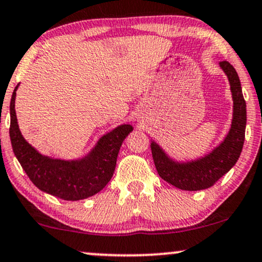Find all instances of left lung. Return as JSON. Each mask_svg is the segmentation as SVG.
I'll return each mask as SVG.
<instances>
[{"label": "left lung", "instance_id": "left-lung-1", "mask_svg": "<svg viewBox=\"0 0 262 262\" xmlns=\"http://www.w3.org/2000/svg\"><path fill=\"white\" fill-rule=\"evenodd\" d=\"M220 67L228 77L233 97V119L225 141L208 156L187 163H176L166 156L156 142L150 144L151 156L159 176L179 189L202 190L214 186L234 166L243 149L247 104L242 93L239 77L227 60L220 62Z\"/></svg>", "mask_w": 262, "mask_h": 262}]
</instances>
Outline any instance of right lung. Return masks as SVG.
Here are the masks:
<instances>
[{"mask_svg": "<svg viewBox=\"0 0 262 262\" xmlns=\"http://www.w3.org/2000/svg\"><path fill=\"white\" fill-rule=\"evenodd\" d=\"M11 99V137L13 151L29 179L38 189L64 200H80L95 195L106 186L114 173L122 141L134 130L131 125H120L98 141L89 156L81 160H60L42 156L34 149L18 127L14 102Z\"/></svg>", "mask_w": 262, "mask_h": 262, "instance_id": "add662e5", "label": "right lung"}]
</instances>
